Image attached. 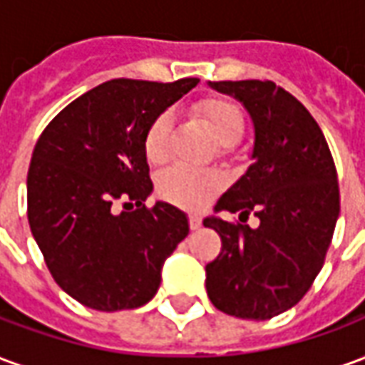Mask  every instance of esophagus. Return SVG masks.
<instances>
[{"instance_id": "esophagus-1", "label": "esophagus", "mask_w": 365, "mask_h": 365, "mask_svg": "<svg viewBox=\"0 0 365 365\" xmlns=\"http://www.w3.org/2000/svg\"><path fill=\"white\" fill-rule=\"evenodd\" d=\"M190 227L193 230H197L199 227H201V217H199V215H195V213L190 215Z\"/></svg>"}]
</instances>
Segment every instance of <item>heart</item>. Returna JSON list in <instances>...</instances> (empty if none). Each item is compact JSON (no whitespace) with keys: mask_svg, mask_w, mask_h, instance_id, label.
<instances>
[{"mask_svg":"<svg viewBox=\"0 0 365 365\" xmlns=\"http://www.w3.org/2000/svg\"><path fill=\"white\" fill-rule=\"evenodd\" d=\"M199 113L213 128L215 138L222 146H235L245 135V115L235 101L211 97L199 105ZM174 117L170 111L158 113L144 133V154L152 164H164L170 156V136ZM221 175L209 170L172 166L156 180V191L162 199L182 207H203L221 190Z\"/></svg>","mask_w":365,"mask_h":365,"instance_id":"obj_1","label":"heart"}]
</instances>
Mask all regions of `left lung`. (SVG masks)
<instances>
[{"instance_id": "left-lung-1", "label": "left lung", "mask_w": 365, "mask_h": 365, "mask_svg": "<svg viewBox=\"0 0 365 365\" xmlns=\"http://www.w3.org/2000/svg\"><path fill=\"white\" fill-rule=\"evenodd\" d=\"M254 120V162L215 211L260 219L256 229L209 217L221 254L205 266L219 311L266 321L297 305L321 272L340 213L336 166L305 105L269 80L211 82Z\"/></svg>"}]
</instances>
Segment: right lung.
Instances as JSON below:
<instances>
[{
	"label": "right lung",
	"mask_w": 365,
	"mask_h": 365,
	"mask_svg": "<svg viewBox=\"0 0 365 365\" xmlns=\"http://www.w3.org/2000/svg\"><path fill=\"white\" fill-rule=\"evenodd\" d=\"M197 83L109 80L66 105L38 136L27 174L29 227L54 282L82 305L111 313L148 303L164 262L187 237L178 207L144 205L152 191L144 133Z\"/></svg>",
	"instance_id": "1"
}]
</instances>
